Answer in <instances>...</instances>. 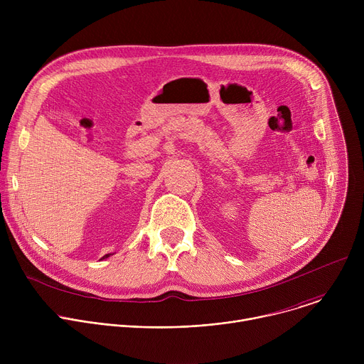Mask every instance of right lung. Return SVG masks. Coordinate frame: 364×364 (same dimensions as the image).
I'll return each mask as SVG.
<instances>
[{
  "mask_svg": "<svg viewBox=\"0 0 364 364\" xmlns=\"http://www.w3.org/2000/svg\"><path fill=\"white\" fill-rule=\"evenodd\" d=\"M112 253H108V255H105V256H103V257H109Z\"/></svg>",
  "mask_w": 364,
  "mask_h": 364,
  "instance_id": "right-lung-1",
  "label": "right lung"
}]
</instances>
